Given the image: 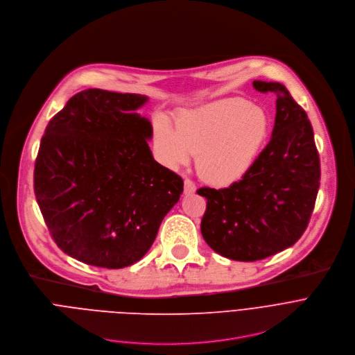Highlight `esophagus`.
<instances>
[{"label":"esophagus","mask_w":355,"mask_h":355,"mask_svg":"<svg viewBox=\"0 0 355 355\" xmlns=\"http://www.w3.org/2000/svg\"><path fill=\"white\" fill-rule=\"evenodd\" d=\"M194 191H196V184H194V182H193L191 179L186 178V179H184V194H191V193H194Z\"/></svg>","instance_id":"1"}]
</instances>
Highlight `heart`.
I'll return each mask as SVG.
<instances>
[{
    "mask_svg": "<svg viewBox=\"0 0 355 355\" xmlns=\"http://www.w3.org/2000/svg\"><path fill=\"white\" fill-rule=\"evenodd\" d=\"M270 128V116L263 107L231 98L179 113L175 130L165 117H158L154 141L169 166L186 165L190 155H197V172L205 182L228 186L252 169Z\"/></svg>",
    "mask_w": 355,
    "mask_h": 355,
    "instance_id": "b5f03b06",
    "label": "heart"
}]
</instances>
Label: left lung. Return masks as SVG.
I'll list each match as a JSON object with an SVG mask.
<instances>
[{
	"label": "left lung",
	"mask_w": 355,
	"mask_h": 355,
	"mask_svg": "<svg viewBox=\"0 0 355 355\" xmlns=\"http://www.w3.org/2000/svg\"><path fill=\"white\" fill-rule=\"evenodd\" d=\"M253 87L277 95L270 143L239 182L197 190L207 198L204 241L238 261L261 260L293 246L308 227L320 184L319 154L305 110L279 83L253 81Z\"/></svg>",
	"instance_id": "8db88e82"
}]
</instances>
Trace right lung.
<instances>
[{"label":"right lung","instance_id":"add662e5","mask_svg":"<svg viewBox=\"0 0 355 355\" xmlns=\"http://www.w3.org/2000/svg\"><path fill=\"white\" fill-rule=\"evenodd\" d=\"M137 94L85 89L49 121L33 187L57 246L85 264L123 268L153 246L183 180L150 150Z\"/></svg>","mask_w":355,"mask_h":355}]
</instances>
